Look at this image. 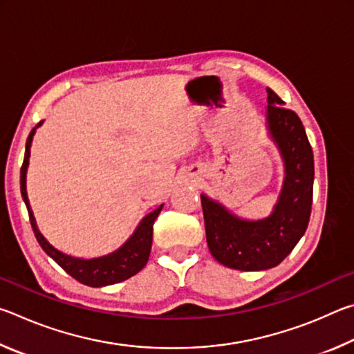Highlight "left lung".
I'll use <instances>...</instances> for the list:
<instances>
[{
	"label": "left lung",
	"instance_id": "left-lung-1",
	"mask_svg": "<svg viewBox=\"0 0 354 354\" xmlns=\"http://www.w3.org/2000/svg\"><path fill=\"white\" fill-rule=\"evenodd\" d=\"M266 127L284 164L277 205L266 218L247 220L201 194L206 241L215 261L243 272L277 267L304 236L313 207L314 154L301 120L267 88Z\"/></svg>",
	"mask_w": 354,
	"mask_h": 354
}]
</instances>
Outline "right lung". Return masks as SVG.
Segmentation results:
<instances>
[{"label":"right lung","mask_w":354,"mask_h":354,"mask_svg":"<svg viewBox=\"0 0 354 354\" xmlns=\"http://www.w3.org/2000/svg\"><path fill=\"white\" fill-rule=\"evenodd\" d=\"M40 122L35 127L26 140V151H25V160H23L21 170H20V189L23 201L28 207L29 220H31L32 231L35 234V239L40 243V247L44 248L45 253L55 259L59 266H61L70 277H73L80 283L91 286V287H104L111 284L122 283V281L134 277L136 273H139L143 267L147 266L149 251H151L153 243V225L154 220L158 218L159 212L162 211L164 205H160L158 209H154L153 212L142 218L139 226L136 227L127 242H124L118 250L112 251V253L100 257H92V259H82V257L68 256L59 251L57 248L46 241L44 234L39 231L37 223H35L34 214L31 205H29L28 192H26V171L29 165V156H31V143L32 137L35 134V129L41 127Z\"/></svg>","instance_id":"obj_1"}]
</instances>
